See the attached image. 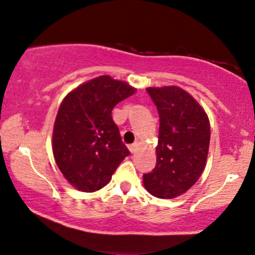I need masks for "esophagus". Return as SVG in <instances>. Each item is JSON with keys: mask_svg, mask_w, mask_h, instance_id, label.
<instances>
[{"mask_svg": "<svg viewBox=\"0 0 255 255\" xmlns=\"http://www.w3.org/2000/svg\"><path fill=\"white\" fill-rule=\"evenodd\" d=\"M138 148V143H132V145L128 146V150L131 151V153H135Z\"/></svg>", "mask_w": 255, "mask_h": 255, "instance_id": "1", "label": "esophagus"}]
</instances>
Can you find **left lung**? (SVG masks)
Instances as JSON below:
<instances>
[{"label": "left lung", "mask_w": 255, "mask_h": 255, "mask_svg": "<svg viewBox=\"0 0 255 255\" xmlns=\"http://www.w3.org/2000/svg\"><path fill=\"white\" fill-rule=\"evenodd\" d=\"M160 115L156 166L143 186L158 198H175L190 190L205 170L211 128L200 104L178 87L147 88Z\"/></svg>", "instance_id": "left-lung-1"}]
</instances>
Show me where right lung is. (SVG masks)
<instances>
[{"mask_svg":"<svg viewBox=\"0 0 255 255\" xmlns=\"http://www.w3.org/2000/svg\"><path fill=\"white\" fill-rule=\"evenodd\" d=\"M135 88L102 75L79 85L60 104L53 128V155L68 182L83 192L100 190L130 151L112 118Z\"/></svg>","mask_w":255,"mask_h":255,"instance_id":"obj_1","label":"right lung"}]
</instances>
